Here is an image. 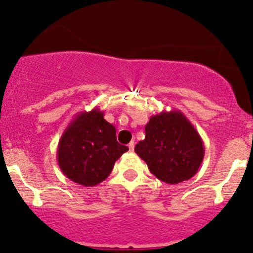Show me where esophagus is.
Here are the masks:
<instances>
[{
  "instance_id": "34e87169",
  "label": "esophagus",
  "mask_w": 253,
  "mask_h": 253,
  "mask_svg": "<svg viewBox=\"0 0 253 253\" xmlns=\"http://www.w3.org/2000/svg\"><path fill=\"white\" fill-rule=\"evenodd\" d=\"M134 146H135V145H134V141H130L128 143V148H129L130 152H133V150H134Z\"/></svg>"
}]
</instances>
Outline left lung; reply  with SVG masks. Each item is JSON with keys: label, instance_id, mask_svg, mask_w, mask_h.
<instances>
[{"label": "left lung", "instance_id": "8db88e82", "mask_svg": "<svg viewBox=\"0 0 253 253\" xmlns=\"http://www.w3.org/2000/svg\"><path fill=\"white\" fill-rule=\"evenodd\" d=\"M135 153L159 180L177 184L196 174L204 158L202 137L178 110L150 117Z\"/></svg>", "mask_w": 253, "mask_h": 253}]
</instances>
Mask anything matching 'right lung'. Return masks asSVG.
Listing matches in <instances>:
<instances>
[{
    "label": "right lung",
    "instance_id": "obj_1",
    "mask_svg": "<svg viewBox=\"0 0 253 253\" xmlns=\"http://www.w3.org/2000/svg\"><path fill=\"white\" fill-rule=\"evenodd\" d=\"M116 127L98 108L83 111L64 130L57 148L60 170L70 180L94 187L111 174L116 161L128 150L117 141Z\"/></svg>",
    "mask_w": 253,
    "mask_h": 253
}]
</instances>
